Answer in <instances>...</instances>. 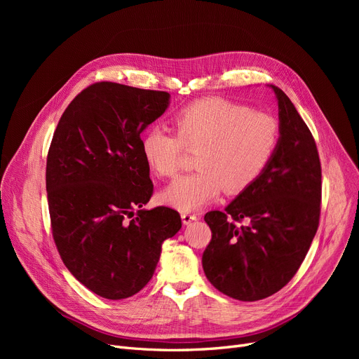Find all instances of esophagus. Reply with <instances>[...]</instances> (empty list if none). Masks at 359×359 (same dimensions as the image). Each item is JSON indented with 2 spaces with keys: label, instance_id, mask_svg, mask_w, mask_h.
Returning <instances> with one entry per match:
<instances>
[{
  "label": "esophagus",
  "instance_id": "1",
  "mask_svg": "<svg viewBox=\"0 0 359 359\" xmlns=\"http://www.w3.org/2000/svg\"><path fill=\"white\" fill-rule=\"evenodd\" d=\"M196 219H198V215H195V214H189V212H183L182 214V221H183L184 225H189L191 222H194Z\"/></svg>",
  "mask_w": 359,
  "mask_h": 359
}]
</instances>
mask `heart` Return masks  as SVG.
Here are the masks:
<instances>
[{
    "label": "heart",
    "mask_w": 359,
    "mask_h": 359,
    "mask_svg": "<svg viewBox=\"0 0 359 359\" xmlns=\"http://www.w3.org/2000/svg\"><path fill=\"white\" fill-rule=\"evenodd\" d=\"M176 137L154 126L141 138V153L158 176L177 173L182 147L196 149L198 172L184 175L158 194L161 203L196 211L227 194L248 189L265 172L279 144V125L266 113L224 99H203L175 116Z\"/></svg>",
    "instance_id": "heart-1"
}]
</instances>
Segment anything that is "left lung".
<instances>
[{
	"mask_svg": "<svg viewBox=\"0 0 359 359\" xmlns=\"http://www.w3.org/2000/svg\"><path fill=\"white\" fill-rule=\"evenodd\" d=\"M268 86L278 102L275 156L224 212L205 215L212 238L202 256L203 272L219 292L240 301L263 299L288 284L320 218L322 167L314 138L287 94Z\"/></svg>",
	"mask_w": 359,
	"mask_h": 359,
	"instance_id": "obj_1",
	"label": "left lung"
}]
</instances>
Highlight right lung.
I'll return each instance as SVG.
<instances>
[{
    "label": "right lung",
    "instance_id": "obj_1",
    "mask_svg": "<svg viewBox=\"0 0 359 359\" xmlns=\"http://www.w3.org/2000/svg\"><path fill=\"white\" fill-rule=\"evenodd\" d=\"M168 104L165 91L96 83L69 103L52 138L46 192L55 244L68 271L107 299L140 292L163 241L182 229L172 208L142 210L153 183L141 134Z\"/></svg>",
    "mask_w": 359,
    "mask_h": 359
}]
</instances>
